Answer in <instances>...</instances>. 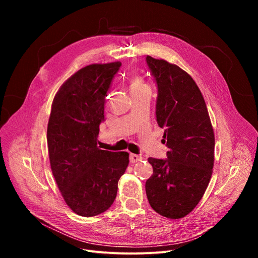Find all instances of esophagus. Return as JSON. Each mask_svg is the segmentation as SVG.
<instances>
[{"mask_svg":"<svg viewBox=\"0 0 258 258\" xmlns=\"http://www.w3.org/2000/svg\"><path fill=\"white\" fill-rule=\"evenodd\" d=\"M142 160V157L139 156V155H135V154H131L130 155V161L131 163H137V162L141 161Z\"/></svg>","mask_w":258,"mask_h":258,"instance_id":"obj_1","label":"esophagus"}]
</instances>
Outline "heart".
Masks as SVG:
<instances>
[{"mask_svg":"<svg viewBox=\"0 0 258 258\" xmlns=\"http://www.w3.org/2000/svg\"><path fill=\"white\" fill-rule=\"evenodd\" d=\"M148 87L146 86V84L143 81L142 78L135 76L132 81H131V91H139V90H143V89H147Z\"/></svg>","mask_w":258,"mask_h":258,"instance_id":"heart-1","label":"heart"}]
</instances>
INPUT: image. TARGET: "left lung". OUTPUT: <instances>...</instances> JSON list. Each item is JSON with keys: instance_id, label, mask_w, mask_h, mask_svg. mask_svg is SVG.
<instances>
[{"instance_id": "8db88e82", "label": "left lung", "mask_w": 258, "mask_h": 258, "mask_svg": "<svg viewBox=\"0 0 258 258\" xmlns=\"http://www.w3.org/2000/svg\"><path fill=\"white\" fill-rule=\"evenodd\" d=\"M145 59L158 87L157 122L165 128L169 148L165 160L148 158L154 173L145 191L157 213L177 220L190 213L206 191L214 163V133L192 77L164 59Z\"/></svg>"}]
</instances>
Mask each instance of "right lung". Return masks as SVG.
I'll use <instances>...</instances> for the list:
<instances>
[{
    "mask_svg": "<svg viewBox=\"0 0 258 258\" xmlns=\"http://www.w3.org/2000/svg\"><path fill=\"white\" fill-rule=\"evenodd\" d=\"M120 67L115 61L83 68L64 81L51 106L47 128L51 170L66 204L86 218L112 206L128 165V153L97 146L105 96Z\"/></svg>",
    "mask_w": 258,
    "mask_h": 258,
    "instance_id": "obj_1",
    "label": "right lung"
}]
</instances>
